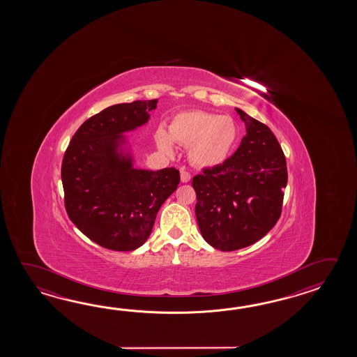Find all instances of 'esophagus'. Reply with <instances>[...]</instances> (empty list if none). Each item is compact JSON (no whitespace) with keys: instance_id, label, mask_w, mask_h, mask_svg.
I'll return each mask as SVG.
<instances>
[{"instance_id":"obj_1","label":"esophagus","mask_w":357,"mask_h":357,"mask_svg":"<svg viewBox=\"0 0 357 357\" xmlns=\"http://www.w3.org/2000/svg\"><path fill=\"white\" fill-rule=\"evenodd\" d=\"M180 177H181V182H189L191 180V175L188 171H183V169H181Z\"/></svg>"}]
</instances>
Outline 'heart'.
<instances>
[{
  "label": "heart",
  "instance_id": "obj_1",
  "mask_svg": "<svg viewBox=\"0 0 357 357\" xmlns=\"http://www.w3.org/2000/svg\"><path fill=\"white\" fill-rule=\"evenodd\" d=\"M238 128L228 116L188 111L176 116L168 132L163 128L155 132V144L162 152L172 154L174 142L189 147V160L194 166L213 168L227 160L235 149Z\"/></svg>",
  "mask_w": 357,
  "mask_h": 357
}]
</instances>
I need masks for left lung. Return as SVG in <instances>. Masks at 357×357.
Listing matches in <instances>:
<instances>
[{"label": "left lung", "instance_id": "left-lung-1", "mask_svg": "<svg viewBox=\"0 0 357 357\" xmlns=\"http://www.w3.org/2000/svg\"><path fill=\"white\" fill-rule=\"evenodd\" d=\"M246 128L237 151L225 163L192 178L197 226L220 251L257 243L280 220L287 185L286 158L271 129L236 108Z\"/></svg>", "mask_w": 357, "mask_h": 357}]
</instances>
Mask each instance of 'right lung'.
I'll return each mask as SVG.
<instances>
[{"label":"right lung","mask_w":357,"mask_h":357,"mask_svg":"<svg viewBox=\"0 0 357 357\" xmlns=\"http://www.w3.org/2000/svg\"><path fill=\"white\" fill-rule=\"evenodd\" d=\"M157 99L107 107L77 129L61 167L68 218L84 235L114 251L140 248L162 204L177 189L176 168L134 167L126 132L149 121Z\"/></svg>","instance_id":"add662e5"}]
</instances>
